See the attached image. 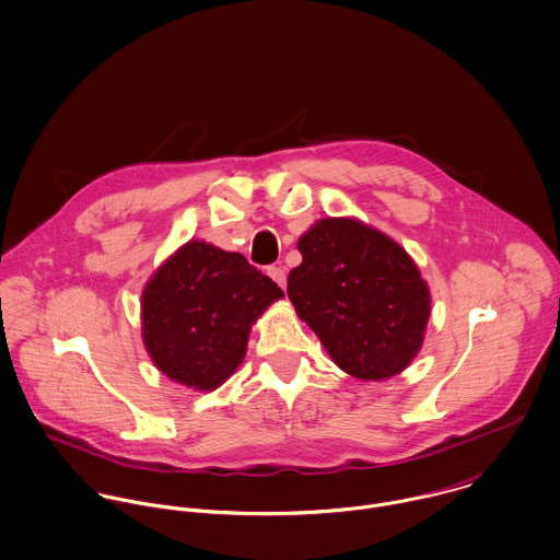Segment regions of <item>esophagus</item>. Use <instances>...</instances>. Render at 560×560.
<instances>
[{
	"instance_id": "esophagus-1",
	"label": "esophagus",
	"mask_w": 560,
	"mask_h": 560,
	"mask_svg": "<svg viewBox=\"0 0 560 560\" xmlns=\"http://www.w3.org/2000/svg\"><path fill=\"white\" fill-rule=\"evenodd\" d=\"M268 275H270V279L277 281L281 288H285L288 275H285V268H283V266H270V268H268Z\"/></svg>"
}]
</instances>
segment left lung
I'll use <instances>...</instances> for the list:
<instances>
[{"label": "left lung", "mask_w": 560, "mask_h": 560, "mask_svg": "<svg viewBox=\"0 0 560 560\" xmlns=\"http://www.w3.org/2000/svg\"><path fill=\"white\" fill-rule=\"evenodd\" d=\"M288 296L330 359L361 380L404 372L423 343L430 288L412 257L357 219H319L299 238Z\"/></svg>", "instance_id": "1"}]
</instances>
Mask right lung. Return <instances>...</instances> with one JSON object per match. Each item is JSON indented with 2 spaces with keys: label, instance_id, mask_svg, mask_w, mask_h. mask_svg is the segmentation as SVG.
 I'll use <instances>...</instances> for the list:
<instances>
[{
  "label": "right lung",
  "instance_id": "add662e5",
  "mask_svg": "<svg viewBox=\"0 0 560 560\" xmlns=\"http://www.w3.org/2000/svg\"><path fill=\"white\" fill-rule=\"evenodd\" d=\"M281 296L245 255L188 241L141 294L145 350L174 382L212 390L243 363L250 324Z\"/></svg>",
  "mask_w": 560,
  "mask_h": 560
}]
</instances>
